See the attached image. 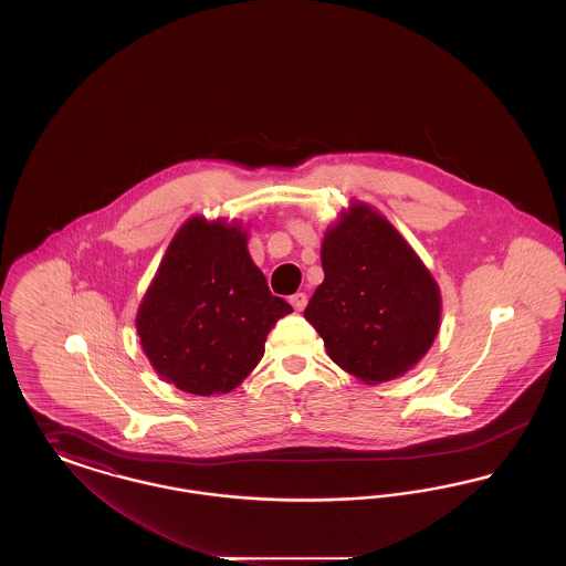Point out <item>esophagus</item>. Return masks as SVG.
I'll use <instances>...</instances> for the list:
<instances>
[{
	"label": "esophagus",
	"instance_id": "obj_1",
	"mask_svg": "<svg viewBox=\"0 0 566 566\" xmlns=\"http://www.w3.org/2000/svg\"><path fill=\"white\" fill-rule=\"evenodd\" d=\"M291 305L295 307L296 312L305 310V305H307V295H305V293H295V295L291 296Z\"/></svg>",
	"mask_w": 566,
	"mask_h": 566
}]
</instances>
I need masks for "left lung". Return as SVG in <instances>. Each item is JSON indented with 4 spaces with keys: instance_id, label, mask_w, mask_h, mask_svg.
<instances>
[{
    "instance_id": "left-lung-1",
    "label": "left lung",
    "mask_w": 566,
    "mask_h": 566,
    "mask_svg": "<svg viewBox=\"0 0 566 566\" xmlns=\"http://www.w3.org/2000/svg\"><path fill=\"white\" fill-rule=\"evenodd\" d=\"M324 280L305 307L326 354L363 384L413 369L441 323L439 286L403 235L363 201L324 233Z\"/></svg>"
}]
</instances>
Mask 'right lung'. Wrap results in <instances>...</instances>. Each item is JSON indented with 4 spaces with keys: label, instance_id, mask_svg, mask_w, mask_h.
<instances>
[{
    "label": "right lung",
    "instance_id": "1",
    "mask_svg": "<svg viewBox=\"0 0 566 566\" xmlns=\"http://www.w3.org/2000/svg\"><path fill=\"white\" fill-rule=\"evenodd\" d=\"M291 312L271 295L240 222L190 216L165 250L135 328L161 379L210 397L250 376L273 324Z\"/></svg>",
    "mask_w": 566,
    "mask_h": 566
}]
</instances>
